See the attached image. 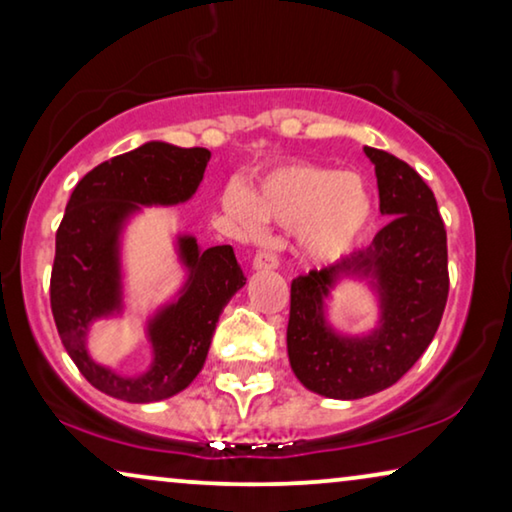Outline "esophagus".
Masks as SVG:
<instances>
[{
    "instance_id": "34e87169",
    "label": "esophagus",
    "mask_w": 512,
    "mask_h": 512,
    "mask_svg": "<svg viewBox=\"0 0 512 512\" xmlns=\"http://www.w3.org/2000/svg\"><path fill=\"white\" fill-rule=\"evenodd\" d=\"M279 265V258L275 251H258L254 256V263H251V268L254 270H275Z\"/></svg>"
}]
</instances>
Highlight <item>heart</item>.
Here are the masks:
<instances>
[{
  "label": "heart",
  "instance_id": "obj_1",
  "mask_svg": "<svg viewBox=\"0 0 512 512\" xmlns=\"http://www.w3.org/2000/svg\"><path fill=\"white\" fill-rule=\"evenodd\" d=\"M223 207L249 230L261 221L296 228V251L312 268H328L352 254L375 214L363 177L314 163L272 167L249 193L230 186Z\"/></svg>",
  "mask_w": 512,
  "mask_h": 512
}]
</instances>
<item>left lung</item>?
<instances>
[{
    "mask_svg": "<svg viewBox=\"0 0 512 512\" xmlns=\"http://www.w3.org/2000/svg\"><path fill=\"white\" fill-rule=\"evenodd\" d=\"M375 165L380 212L389 223L366 249L291 282L286 349L305 389L354 401L391 387L415 366L443 319L450 275L447 235L433 191L408 163L363 146ZM342 278L363 281L378 298V326L338 334L325 300Z\"/></svg>",
    "mask_w": 512,
    "mask_h": 512,
    "instance_id": "obj_1",
    "label": "left lung"
}]
</instances>
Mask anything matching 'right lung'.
Wrapping results in <instances>:
<instances>
[{
	"mask_svg": "<svg viewBox=\"0 0 512 512\" xmlns=\"http://www.w3.org/2000/svg\"><path fill=\"white\" fill-rule=\"evenodd\" d=\"M212 158L207 149L146 142L97 165L76 184L55 235L51 310L60 340L81 375L128 403H156L184 391L205 366L223 307L247 284L230 244L200 249L193 235L174 240L186 279L177 296L146 319L151 366L121 375L97 363L88 349L95 321L121 317L123 233L142 207H172L191 200Z\"/></svg>",
	"mask_w": 512,
	"mask_h": 512,
	"instance_id": "1",
	"label": "right lung"
}]
</instances>
